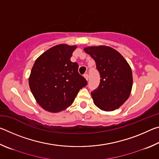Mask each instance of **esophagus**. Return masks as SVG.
<instances>
[{"instance_id": "1", "label": "esophagus", "mask_w": 159, "mask_h": 159, "mask_svg": "<svg viewBox=\"0 0 159 159\" xmlns=\"http://www.w3.org/2000/svg\"><path fill=\"white\" fill-rule=\"evenodd\" d=\"M83 76L85 77V79H86V80H88V78H89V76H88V74H85L84 75H83Z\"/></svg>"}]
</instances>
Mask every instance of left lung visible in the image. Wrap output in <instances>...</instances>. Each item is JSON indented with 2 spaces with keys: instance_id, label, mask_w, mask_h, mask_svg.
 <instances>
[{
  "instance_id": "1",
  "label": "left lung",
  "mask_w": 159,
  "mask_h": 159,
  "mask_svg": "<svg viewBox=\"0 0 159 159\" xmlns=\"http://www.w3.org/2000/svg\"><path fill=\"white\" fill-rule=\"evenodd\" d=\"M84 50L95 60L101 78L98 88L91 92L94 104L106 111L119 108L129 98L133 87L130 65L111 47H87Z\"/></svg>"
}]
</instances>
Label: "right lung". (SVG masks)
Segmentation results:
<instances>
[{
	"label": "right lung",
	"instance_id": "1",
	"mask_svg": "<svg viewBox=\"0 0 159 159\" xmlns=\"http://www.w3.org/2000/svg\"><path fill=\"white\" fill-rule=\"evenodd\" d=\"M76 48V45H55L39 56L32 67L29 88L38 104L48 111L66 109L87 85L78 71L79 64L70 60Z\"/></svg>",
	"mask_w": 159,
	"mask_h": 159
}]
</instances>
